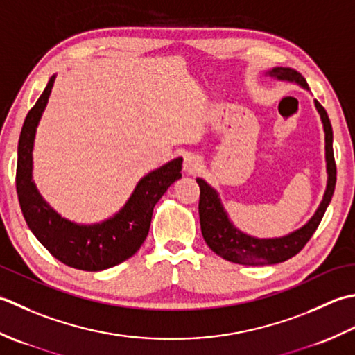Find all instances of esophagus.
Returning a JSON list of instances; mask_svg holds the SVG:
<instances>
[{
  "mask_svg": "<svg viewBox=\"0 0 355 355\" xmlns=\"http://www.w3.org/2000/svg\"><path fill=\"white\" fill-rule=\"evenodd\" d=\"M200 168V157L194 153H188L184 159V171L188 175H194Z\"/></svg>",
  "mask_w": 355,
  "mask_h": 355,
  "instance_id": "obj_1",
  "label": "esophagus"
}]
</instances>
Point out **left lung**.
<instances>
[{"instance_id":"8db88e82","label":"left lung","mask_w":355,"mask_h":355,"mask_svg":"<svg viewBox=\"0 0 355 355\" xmlns=\"http://www.w3.org/2000/svg\"><path fill=\"white\" fill-rule=\"evenodd\" d=\"M265 76H270L277 81L294 83L302 89L309 90L306 79L303 78L297 70L289 67H272L265 71ZM315 110L320 114L323 132H324V161H327V190L323 193V199L315 213L311 219L300 228L291 231L280 237H254L239 230L231 222L227 209L223 208L220 196L216 188L207 184L204 179L198 178L196 182L200 188L199 198V219L200 230L205 242L216 254L223 257L230 262L239 265H272L280 263L291 259L293 256L305 247L306 242L314 234L319 227L324 211L329 205L336 188V162L334 151H332V127L324 108L314 101Z\"/></svg>"}]
</instances>
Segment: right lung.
Returning <instances> with one entry per match:
<instances>
[{
  "mask_svg": "<svg viewBox=\"0 0 355 355\" xmlns=\"http://www.w3.org/2000/svg\"><path fill=\"white\" fill-rule=\"evenodd\" d=\"M56 75L49 79L44 92L27 113L18 141L17 193L35 237L44 248L71 268L103 271L119 265L141 248L148 234L151 214L168 187L182 178V157L142 176L118 213L96 223H76L55 211L36 188L33 180V146L36 128L44 113Z\"/></svg>",
  "mask_w": 355,
  "mask_h": 355,
  "instance_id": "right-lung-1",
  "label": "right lung"
}]
</instances>
